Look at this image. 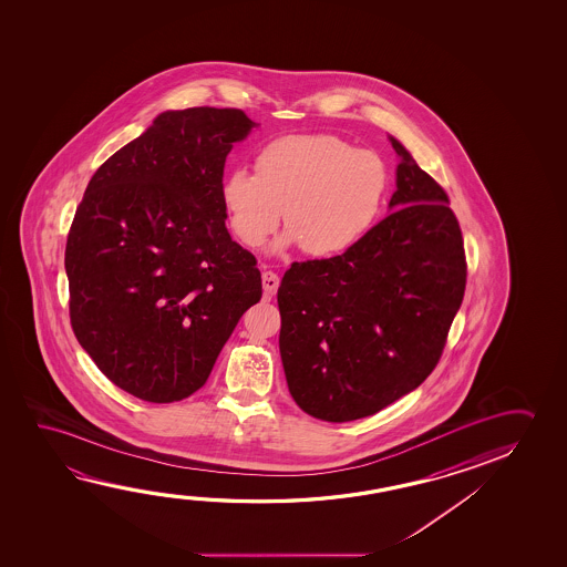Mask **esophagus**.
I'll use <instances>...</instances> for the list:
<instances>
[{
  "mask_svg": "<svg viewBox=\"0 0 567 567\" xmlns=\"http://www.w3.org/2000/svg\"><path fill=\"white\" fill-rule=\"evenodd\" d=\"M280 280L272 270H262V288H265V295L272 297L279 288Z\"/></svg>",
  "mask_w": 567,
  "mask_h": 567,
  "instance_id": "1",
  "label": "esophagus"
}]
</instances>
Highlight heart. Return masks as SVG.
Here are the masks:
<instances>
[{
	"mask_svg": "<svg viewBox=\"0 0 567 567\" xmlns=\"http://www.w3.org/2000/svg\"><path fill=\"white\" fill-rule=\"evenodd\" d=\"M390 192L380 154L328 134L270 140L255 156V174L235 167L219 195L235 239L247 249L279 227V249L300 245L310 257H332L372 229Z\"/></svg>",
	"mask_w": 567,
	"mask_h": 567,
	"instance_id": "heart-1",
	"label": "heart"
}]
</instances>
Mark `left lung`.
<instances>
[{
	"instance_id": "obj_1",
	"label": "left lung",
	"mask_w": 567,
	"mask_h": 567,
	"mask_svg": "<svg viewBox=\"0 0 567 567\" xmlns=\"http://www.w3.org/2000/svg\"><path fill=\"white\" fill-rule=\"evenodd\" d=\"M390 140L401 159L393 212L342 255L292 262L277 295L288 391L328 423L375 415L427 380L463 302L449 195Z\"/></svg>"
}]
</instances>
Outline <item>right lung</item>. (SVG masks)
Instances as JSON below:
<instances>
[{
  "label": "right lung",
  "mask_w": 567,
  "mask_h": 567,
  "mask_svg": "<svg viewBox=\"0 0 567 567\" xmlns=\"http://www.w3.org/2000/svg\"><path fill=\"white\" fill-rule=\"evenodd\" d=\"M239 109L162 112L91 177L69 229L76 340L138 400L174 403L204 385L243 312L262 295L252 252L231 239L219 187Z\"/></svg>",
  "instance_id": "1"
}]
</instances>
